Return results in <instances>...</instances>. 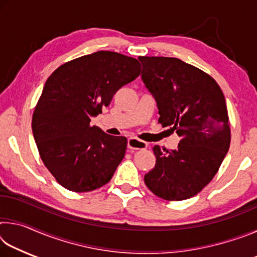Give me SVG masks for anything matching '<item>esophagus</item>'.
<instances>
[{
    "instance_id": "1",
    "label": "esophagus",
    "mask_w": 257,
    "mask_h": 257,
    "mask_svg": "<svg viewBox=\"0 0 257 257\" xmlns=\"http://www.w3.org/2000/svg\"><path fill=\"white\" fill-rule=\"evenodd\" d=\"M128 149L130 150H145L147 149V143L141 141L136 137H130L128 139Z\"/></svg>"
}]
</instances>
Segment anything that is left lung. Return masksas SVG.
I'll list each match as a JSON object with an SVG mask.
<instances>
[{"mask_svg":"<svg viewBox=\"0 0 257 257\" xmlns=\"http://www.w3.org/2000/svg\"><path fill=\"white\" fill-rule=\"evenodd\" d=\"M138 59L142 79L159 108V122L181 138L176 150L153 147L156 163L144 181L165 201H184L213 179L229 151L224 95L211 76L179 59Z\"/></svg>","mask_w":257,"mask_h":257,"instance_id":"1","label":"left lung"}]
</instances>
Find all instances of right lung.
<instances>
[{
	"label": "right lung",
	"mask_w": 257,
	"mask_h": 257,
	"mask_svg": "<svg viewBox=\"0 0 257 257\" xmlns=\"http://www.w3.org/2000/svg\"><path fill=\"white\" fill-rule=\"evenodd\" d=\"M139 73L138 60L98 51L62 64L46 80L32 128L42 161L64 188L86 193L111 180L127 138L92 127L90 118Z\"/></svg>",
	"instance_id": "add662e5"
}]
</instances>
